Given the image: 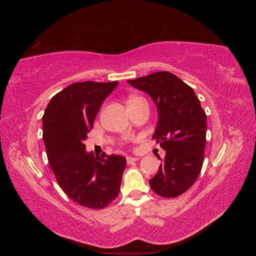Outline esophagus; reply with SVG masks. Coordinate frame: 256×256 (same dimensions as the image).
I'll list each match as a JSON object with an SVG mask.
<instances>
[{"label": "esophagus", "instance_id": "1", "mask_svg": "<svg viewBox=\"0 0 256 256\" xmlns=\"http://www.w3.org/2000/svg\"><path fill=\"white\" fill-rule=\"evenodd\" d=\"M126 160H127V164H132V162H134V161L138 160V158H136V157H131V156H128V157L126 158Z\"/></svg>", "mask_w": 256, "mask_h": 256}]
</instances>
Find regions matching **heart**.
<instances>
[{"label":"heart","mask_w":256,"mask_h":256,"mask_svg":"<svg viewBox=\"0 0 256 256\" xmlns=\"http://www.w3.org/2000/svg\"><path fill=\"white\" fill-rule=\"evenodd\" d=\"M131 99H134V98H131Z\"/></svg>","instance_id":"heart-1"}]
</instances>
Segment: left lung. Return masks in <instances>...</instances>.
Listing matches in <instances>:
<instances>
[{
    "mask_svg": "<svg viewBox=\"0 0 256 256\" xmlns=\"http://www.w3.org/2000/svg\"><path fill=\"white\" fill-rule=\"evenodd\" d=\"M128 83L147 92L158 111L152 138L166 152L158 173L150 180V188L162 198L180 196L192 187L203 166L206 114L194 90L168 72H154Z\"/></svg>",
    "mask_w": 256,
    "mask_h": 256,
    "instance_id": "obj_1",
    "label": "left lung"
}]
</instances>
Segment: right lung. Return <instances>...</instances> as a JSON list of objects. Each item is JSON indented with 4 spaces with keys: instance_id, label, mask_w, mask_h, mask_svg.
I'll return each mask as SVG.
<instances>
[{
    "instance_id": "1",
    "label": "right lung",
    "mask_w": 256,
    "mask_h": 256,
    "mask_svg": "<svg viewBox=\"0 0 256 256\" xmlns=\"http://www.w3.org/2000/svg\"><path fill=\"white\" fill-rule=\"evenodd\" d=\"M118 84L72 83L51 98L42 116V138L58 186L74 203L90 209L104 208L116 198L126 168L125 157L104 152L95 157L83 144Z\"/></svg>"
}]
</instances>
